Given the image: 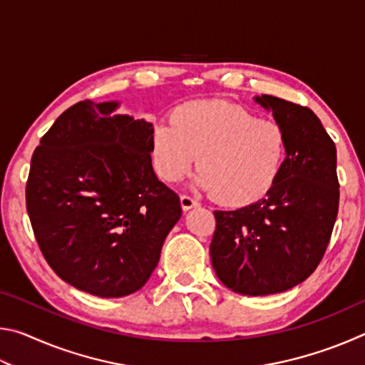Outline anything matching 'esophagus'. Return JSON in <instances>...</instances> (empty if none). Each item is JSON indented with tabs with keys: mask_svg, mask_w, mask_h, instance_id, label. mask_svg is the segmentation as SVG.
I'll list each match as a JSON object with an SVG mask.
<instances>
[{
	"mask_svg": "<svg viewBox=\"0 0 365 365\" xmlns=\"http://www.w3.org/2000/svg\"><path fill=\"white\" fill-rule=\"evenodd\" d=\"M180 205H182L183 211H188V209H191V207L200 206V202H197L196 200H193V197L188 196V195H182L180 196Z\"/></svg>",
	"mask_w": 365,
	"mask_h": 365,
	"instance_id": "34e87169",
	"label": "esophagus"
}]
</instances>
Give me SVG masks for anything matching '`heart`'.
<instances>
[{"instance_id":"heart-1","label":"heart","mask_w":365,"mask_h":365,"mask_svg":"<svg viewBox=\"0 0 365 365\" xmlns=\"http://www.w3.org/2000/svg\"><path fill=\"white\" fill-rule=\"evenodd\" d=\"M153 163L165 182H177L200 156L197 187L225 206H245L270 190L287 154L285 133L225 101H193L175 109L172 120L154 123Z\"/></svg>"}]
</instances>
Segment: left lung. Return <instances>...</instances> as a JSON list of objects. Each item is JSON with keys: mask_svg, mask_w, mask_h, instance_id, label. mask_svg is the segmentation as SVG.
<instances>
[{"mask_svg": "<svg viewBox=\"0 0 365 365\" xmlns=\"http://www.w3.org/2000/svg\"><path fill=\"white\" fill-rule=\"evenodd\" d=\"M285 133L287 158L267 195L235 211H214L211 262L233 292L265 296L304 282L322 261L339 202L336 148L301 104L262 95Z\"/></svg>", "mask_w": 365, "mask_h": 365, "instance_id": "1", "label": "left lung"}]
</instances>
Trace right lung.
Returning a JSON list of instances; mask_svg holds the SVG:
<instances>
[{
    "instance_id": "obj_1",
    "label": "right lung",
    "mask_w": 365,
    "mask_h": 365,
    "mask_svg": "<svg viewBox=\"0 0 365 365\" xmlns=\"http://www.w3.org/2000/svg\"><path fill=\"white\" fill-rule=\"evenodd\" d=\"M83 100L35 148L26 205L56 275L80 292L120 298L145 285L182 215L151 165L153 123Z\"/></svg>"
}]
</instances>
